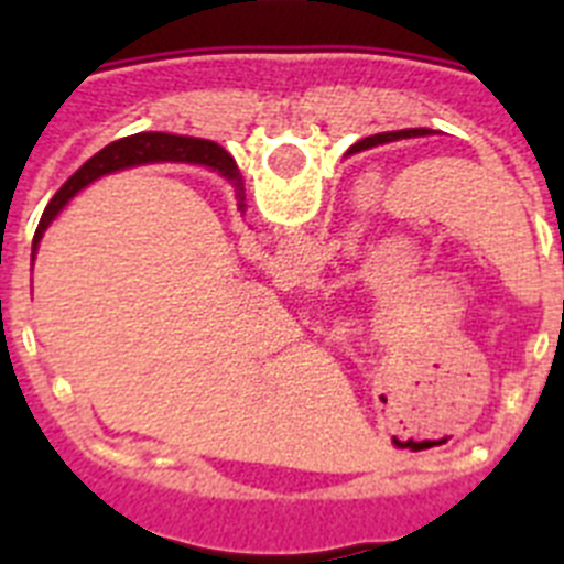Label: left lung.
Here are the masks:
<instances>
[{"instance_id":"8db88e82","label":"left lung","mask_w":564,"mask_h":564,"mask_svg":"<svg viewBox=\"0 0 564 564\" xmlns=\"http://www.w3.org/2000/svg\"><path fill=\"white\" fill-rule=\"evenodd\" d=\"M415 134H423V129H401V132H387V134H376V138H367V141H358L356 147H350V152L361 147H370V143H381V141H392V138H415Z\"/></svg>"}]
</instances>
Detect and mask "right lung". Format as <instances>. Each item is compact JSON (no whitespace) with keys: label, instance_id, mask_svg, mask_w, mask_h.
<instances>
[{"label":"right lung","instance_id":"add662e5","mask_svg":"<svg viewBox=\"0 0 564 564\" xmlns=\"http://www.w3.org/2000/svg\"><path fill=\"white\" fill-rule=\"evenodd\" d=\"M203 163V166H212L214 172H220L228 183L234 186L237 194L239 212L246 214V186H242V174H239L234 158H228V152L223 147H217L214 141H200V138H188V134H169V132H138L121 138V141H112L109 147H104L96 158H89L82 169H78L67 183L56 192V197L47 203L42 220H39L36 237H33V257H36V248L42 242L44 231L53 220H56L62 208L67 206L73 197H76L82 188H87L89 183L104 177L109 172H118V169L127 166H141V163Z\"/></svg>","mask_w":564,"mask_h":564}]
</instances>
